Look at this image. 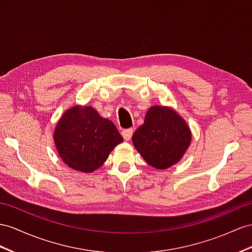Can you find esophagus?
Instances as JSON below:
<instances>
[{
	"label": "esophagus",
	"instance_id": "esophagus-1",
	"mask_svg": "<svg viewBox=\"0 0 252 252\" xmlns=\"http://www.w3.org/2000/svg\"><path fill=\"white\" fill-rule=\"evenodd\" d=\"M133 135V128H126V130L122 131V136L126 140H130Z\"/></svg>",
	"mask_w": 252,
	"mask_h": 252
}]
</instances>
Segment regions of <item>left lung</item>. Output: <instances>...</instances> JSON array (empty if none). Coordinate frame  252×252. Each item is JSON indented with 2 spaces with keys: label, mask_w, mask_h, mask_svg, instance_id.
Instances as JSON below:
<instances>
[{
  "label": "left lung",
  "mask_w": 252,
  "mask_h": 252,
  "mask_svg": "<svg viewBox=\"0 0 252 252\" xmlns=\"http://www.w3.org/2000/svg\"><path fill=\"white\" fill-rule=\"evenodd\" d=\"M133 145L143 158L157 169H167L183 158L191 143L186 121L169 106H151L132 136Z\"/></svg>",
  "instance_id": "1"
}]
</instances>
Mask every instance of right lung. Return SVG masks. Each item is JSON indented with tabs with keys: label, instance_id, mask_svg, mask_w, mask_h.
Returning <instances> with one entry per match:
<instances>
[{
	"label": "right lung",
	"instance_id": "right-lung-1",
	"mask_svg": "<svg viewBox=\"0 0 252 252\" xmlns=\"http://www.w3.org/2000/svg\"><path fill=\"white\" fill-rule=\"evenodd\" d=\"M53 139L63 162L85 173L98 169L114 148L124 141L111 120L86 105H74L63 114Z\"/></svg>",
	"mask_w": 252,
	"mask_h": 252
}]
</instances>
